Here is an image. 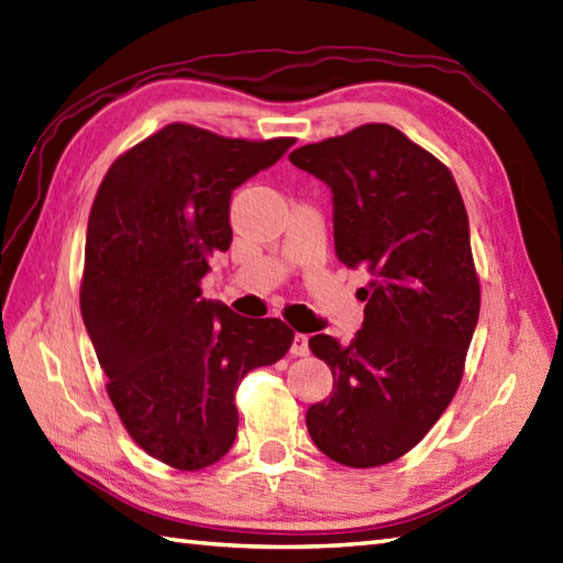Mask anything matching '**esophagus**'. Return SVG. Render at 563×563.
I'll list each match as a JSON object with an SVG mask.
<instances>
[{"label": "esophagus", "instance_id": "1", "mask_svg": "<svg viewBox=\"0 0 563 563\" xmlns=\"http://www.w3.org/2000/svg\"><path fill=\"white\" fill-rule=\"evenodd\" d=\"M291 354H294V356H308V354H310L308 336H306V334H294V340H291Z\"/></svg>", "mask_w": 563, "mask_h": 563}]
</instances>
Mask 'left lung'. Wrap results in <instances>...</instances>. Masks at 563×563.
I'll return each instance as SVG.
<instances>
[{
    "label": "left lung",
    "mask_w": 563,
    "mask_h": 563,
    "mask_svg": "<svg viewBox=\"0 0 563 563\" xmlns=\"http://www.w3.org/2000/svg\"><path fill=\"white\" fill-rule=\"evenodd\" d=\"M289 161L330 187L336 260L373 274L354 342L308 340L334 390L306 411V427L340 465L378 467L429 433L462 378L479 320L465 202L451 170L390 124L301 146Z\"/></svg>",
    "instance_id": "1"
}]
</instances>
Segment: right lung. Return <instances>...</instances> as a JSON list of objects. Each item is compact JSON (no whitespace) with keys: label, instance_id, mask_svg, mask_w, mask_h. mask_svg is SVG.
Wrapping results in <instances>:
<instances>
[{"label":"right lung","instance_id":"1","mask_svg":"<svg viewBox=\"0 0 563 563\" xmlns=\"http://www.w3.org/2000/svg\"><path fill=\"white\" fill-rule=\"evenodd\" d=\"M294 146L168 124L110 166L86 229L81 316L108 395L144 451L178 470L229 453L245 373L289 352L277 318H241L199 289L227 253L235 187Z\"/></svg>","mask_w":563,"mask_h":563}]
</instances>
